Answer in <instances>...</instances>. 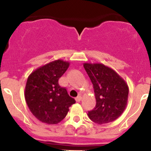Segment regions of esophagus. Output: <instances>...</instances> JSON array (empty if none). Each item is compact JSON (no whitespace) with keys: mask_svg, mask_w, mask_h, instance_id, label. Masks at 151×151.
<instances>
[{"mask_svg":"<svg viewBox=\"0 0 151 151\" xmlns=\"http://www.w3.org/2000/svg\"><path fill=\"white\" fill-rule=\"evenodd\" d=\"M76 101H77V102H79V101H80L82 100V97L80 96H77V98L75 99Z\"/></svg>","mask_w":151,"mask_h":151,"instance_id":"34e87169","label":"esophagus"}]
</instances>
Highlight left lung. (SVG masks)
Returning a JSON list of instances; mask_svg holds the SVG:
<instances>
[{
	"label": "left lung",
	"mask_w": 151,
	"mask_h": 151,
	"mask_svg": "<svg viewBox=\"0 0 151 151\" xmlns=\"http://www.w3.org/2000/svg\"><path fill=\"white\" fill-rule=\"evenodd\" d=\"M95 93V108L88 113L90 119L98 124L112 122L121 115L127 105L129 87L124 80L102 63L83 64Z\"/></svg>",
	"instance_id": "obj_1"
}]
</instances>
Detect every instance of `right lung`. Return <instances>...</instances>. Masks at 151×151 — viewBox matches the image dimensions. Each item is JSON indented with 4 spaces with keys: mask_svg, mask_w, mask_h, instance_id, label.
Returning a JSON list of instances; mask_svg holds the SVG:
<instances>
[{
    "mask_svg": "<svg viewBox=\"0 0 151 151\" xmlns=\"http://www.w3.org/2000/svg\"><path fill=\"white\" fill-rule=\"evenodd\" d=\"M68 66V62L56 60L38 68L28 77L25 101L32 114L42 123H60L66 116L69 106L75 103L66 88L58 84Z\"/></svg>",
    "mask_w": 151,
    "mask_h": 151,
    "instance_id": "right-lung-1",
    "label": "right lung"
}]
</instances>
